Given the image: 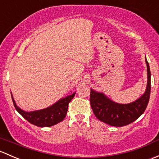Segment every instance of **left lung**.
I'll list each match as a JSON object with an SVG mask.
<instances>
[{"instance_id": "8db88e82", "label": "left lung", "mask_w": 159, "mask_h": 159, "mask_svg": "<svg viewBox=\"0 0 159 159\" xmlns=\"http://www.w3.org/2000/svg\"><path fill=\"white\" fill-rule=\"evenodd\" d=\"M148 72V83L145 93L139 99L129 104H119L108 99L105 95L91 89L90 105L99 120L112 126H125L136 120L145 112L151 92V72L145 58Z\"/></svg>"}]
</instances>
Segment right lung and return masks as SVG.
<instances>
[{"mask_svg": "<svg viewBox=\"0 0 159 159\" xmlns=\"http://www.w3.org/2000/svg\"><path fill=\"white\" fill-rule=\"evenodd\" d=\"M75 94L76 93L66 96V98L61 99L53 106H50L47 109L33 111L30 112H25L20 109L16 105L14 99H13L12 94H11V97H12L15 109L26 120L38 127H50L62 122L64 119L66 113H67L68 105L74 97Z\"/></svg>", "mask_w": 159, "mask_h": 159, "instance_id": "obj_1", "label": "right lung"}]
</instances>
